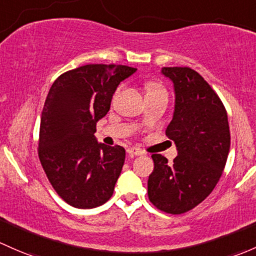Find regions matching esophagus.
Here are the masks:
<instances>
[{"instance_id": "1", "label": "esophagus", "mask_w": 256, "mask_h": 256, "mask_svg": "<svg viewBox=\"0 0 256 256\" xmlns=\"http://www.w3.org/2000/svg\"><path fill=\"white\" fill-rule=\"evenodd\" d=\"M126 152H128L130 156H144V150H141L140 148H136V147H130V148L126 150Z\"/></svg>"}]
</instances>
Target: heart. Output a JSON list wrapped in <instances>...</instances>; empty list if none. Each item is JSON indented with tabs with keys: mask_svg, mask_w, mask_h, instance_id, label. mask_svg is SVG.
I'll list each match as a JSON object with an SVG mask.
<instances>
[{
	"mask_svg": "<svg viewBox=\"0 0 256 256\" xmlns=\"http://www.w3.org/2000/svg\"><path fill=\"white\" fill-rule=\"evenodd\" d=\"M144 90H146L147 94L157 93V92H162V90H164L163 86L160 84V83H157V82L146 83V86H144Z\"/></svg>",
	"mask_w": 256,
	"mask_h": 256,
	"instance_id": "heart-1",
	"label": "heart"
}]
</instances>
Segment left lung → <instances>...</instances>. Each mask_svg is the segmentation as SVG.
<instances>
[{
  "mask_svg": "<svg viewBox=\"0 0 256 256\" xmlns=\"http://www.w3.org/2000/svg\"><path fill=\"white\" fill-rule=\"evenodd\" d=\"M176 90V110L166 135L176 144L173 163L152 154L148 198L170 214L190 211L212 192L227 162L230 132L218 94L190 67H163Z\"/></svg>",
  "mask_w": 256,
  "mask_h": 256,
  "instance_id": "8db88e82",
  "label": "left lung"
}]
</instances>
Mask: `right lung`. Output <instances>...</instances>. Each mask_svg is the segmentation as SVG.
Here are the masks:
<instances>
[{"mask_svg": "<svg viewBox=\"0 0 256 256\" xmlns=\"http://www.w3.org/2000/svg\"><path fill=\"white\" fill-rule=\"evenodd\" d=\"M136 68L90 64L58 76L42 112L38 156L58 195L77 208L106 204L124 162V147L98 144L96 121L110 109L121 80Z\"/></svg>", "mask_w": 256, "mask_h": 256, "instance_id": "obj_1", "label": "right lung"}]
</instances>
